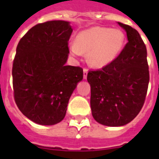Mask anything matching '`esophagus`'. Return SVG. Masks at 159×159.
<instances>
[{
  "instance_id": "1",
  "label": "esophagus",
  "mask_w": 159,
  "mask_h": 159,
  "mask_svg": "<svg viewBox=\"0 0 159 159\" xmlns=\"http://www.w3.org/2000/svg\"><path fill=\"white\" fill-rule=\"evenodd\" d=\"M87 76H88V69L83 68V78L87 79Z\"/></svg>"
}]
</instances>
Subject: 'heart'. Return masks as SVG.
Here are the masks:
<instances>
[{
	"mask_svg": "<svg viewBox=\"0 0 159 159\" xmlns=\"http://www.w3.org/2000/svg\"><path fill=\"white\" fill-rule=\"evenodd\" d=\"M124 44L125 36L122 30L93 26L76 35L75 43L69 45V51L75 57L87 53V60L90 66L101 68L117 59Z\"/></svg>",
	"mask_w": 159,
	"mask_h": 159,
	"instance_id": "heart-1",
	"label": "heart"
}]
</instances>
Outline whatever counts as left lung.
I'll use <instances>...</instances> for the list:
<instances>
[{"mask_svg": "<svg viewBox=\"0 0 159 159\" xmlns=\"http://www.w3.org/2000/svg\"><path fill=\"white\" fill-rule=\"evenodd\" d=\"M128 41L113 62L89 70L92 115L100 124L123 126L136 117L143 107L149 83L147 48L136 30L118 22Z\"/></svg>", "mask_w": 159, "mask_h": 159, "instance_id": "obj_1", "label": "left lung"}]
</instances>
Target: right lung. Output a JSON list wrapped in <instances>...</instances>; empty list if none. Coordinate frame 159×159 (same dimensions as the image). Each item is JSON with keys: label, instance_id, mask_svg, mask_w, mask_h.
<instances>
[{"label": "right lung", "instance_id": "1", "mask_svg": "<svg viewBox=\"0 0 159 159\" xmlns=\"http://www.w3.org/2000/svg\"><path fill=\"white\" fill-rule=\"evenodd\" d=\"M72 33L70 23L38 24L19 41L12 64L13 96L32 122L53 125L66 116L70 97L83 80L79 66H66Z\"/></svg>", "mask_w": 159, "mask_h": 159}]
</instances>
